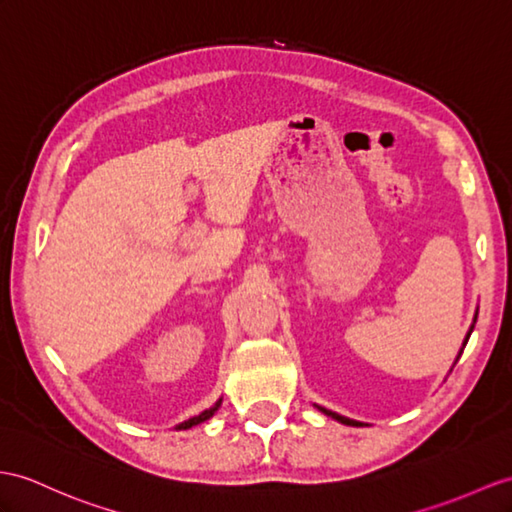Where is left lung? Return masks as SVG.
Segmentation results:
<instances>
[{
  "instance_id": "1",
  "label": "left lung",
  "mask_w": 512,
  "mask_h": 512,
  "mask_svg": "<svg viewBox=\"0 0 512 512\" xmlns=\"http://www.w3.org/2000/svg\"><path fill=\"white\" fill-rule=\"evenodd\" d=\"M471 330H473V326H471ZM471 330H469V334H471ZM469 334H467L465 343L469 341ZM319 410H321V413H326L328 417H332V419H336V421L345 423V426H363V423H358V421H354V419H347V417H343V415H336V413H332V410H326V408H321V406H319Z\"/></svg>"
}]
</instances>
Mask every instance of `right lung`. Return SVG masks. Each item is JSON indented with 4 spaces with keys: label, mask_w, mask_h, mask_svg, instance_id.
Segmentation results:
<instances>
[{
    "label": "right lung",
    "mask_w": 512,
    "mask_h": 512,
    "mask_svg": "<svg viewBox=\"0 0 512 512\" xmlns=\"http://www.w3.org/2000/svg\"><path fill=\"white\" fill-rule=\"evenodd\" d=\"M219 406V404H217ZM217 406L215 408H210V410H204L202 415H197V417H193V419H189V421H184V423H180L178 426V430H186V428H193V426H197V423H202V421H206V419H210L215 415V410H217Z\"/></svg>",
    "instance_id": "add662e5"
}]
</instances>
